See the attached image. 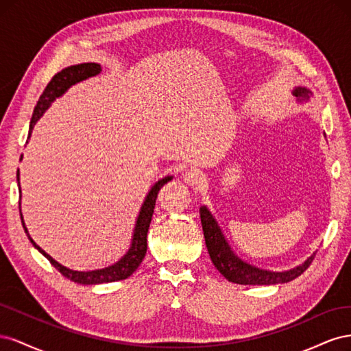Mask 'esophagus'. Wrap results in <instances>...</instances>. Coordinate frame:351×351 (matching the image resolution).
I'll return each mask as SVG.
<instances>
[{"instance_id": "obj_1", "label": "esophagus", "mask_w": 351, "mask_h": 351, "mask_svg": "<svg viewBox=\"0 0 351 351\" xmlns=\"http://www.w3.org/2000/svg\"><path fill=\"white\" fill-rule=\"evenodd\" d=\"M183 178H184V182L187 184L193 186V187H200L202 184H204V182H205V176L202 174L199 169H196V168L187 169V171L183 176Z\"/></svg>"}]
</instances>
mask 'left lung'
<instances>
[{
  "label": "left lung",
  "instance_id": "8db88e82",
  "mask_svg": "<svg viewBox=\"0 0 351 351\" xmlns=\"http://www.w3.org/2000/svg\"><path fill=\"white\" fill-rule=\"evenodd\" d=\"M293 95L299 101H307L311 98L312 92L306 88H295L293 90ZM199 212L202 230H204L205 243L210 261L215 265V268L231 282L241 285H272L289 282L299 277V275H302L307 268H309V265L315 258L313 253L311 258H307L302 265H299V267L282 272H274L256 268L253 267V265L241 261L237 254L231 250L230 244L227 243L224 234H222L218 222L212 217L206 206H200Z\"/></svg>",
  "mask_w": 351,
  "mask_h": 351
}]
</instances>
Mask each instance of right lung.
I'll return each mask as SVG.
<instances>
[{
	"label": "right lung",
	"instance_id": "1",
	"mask_svg": "<svg viewBox=\"0 0 351 351\" xmlns=\"http://www.w3.org/2000/svg\"><path fill=\"white\" fill-rule=\"evenodd\" d=\"M99 73H101V66L97 64V62H83V64L70 66V67H66V69H62L61 71H58L56 76L51 79V82L47 84V88L44 89V92H42V95L39 97V101H38L36 107L34 110V115H32V120H30L29 137L32 134V130H34L36 121L40 119L42 114H44L49 108V105L52 102H54L57 98H60L61 95L64 93L70 86H73V84H76L82 80H86L92 76H97V74H99ZM29 137H27L26 143L29 142ZM22 158H23V155L20 156V161H22ZM19 176L20 174H19V169H17V183L20 186ZM171 178H173L171 176H167L161 180H158V182L152 186V189L149 190V193H147L146 197H145V202H143V205H142L141 212H139V217H137L130 249L127 250V253L119 262H115L114 265H111V267L102 268V269L73 271V269L62 267L61 263H58L56 259H52L45 250H42L38 246V244L34 240H32V237L29 236V232H27V228L25 226L22 209H20V218H22V224H23L25 232L27 234L30 243L34 244V246L42 254H44V256L51 262L52 267L57 268L70 281L77 282V284L92 285V284H104V282H114V281L125 280V278H129L137 268H139L141 262L145 258L146 249H147L146 236H147V230H149V224H151V219H152V215H154L158 192H159V189H161L165 183H168Z\"/></svg>",
	"mask_w": 351,
	"mask_h": 351
}]
</instances>
